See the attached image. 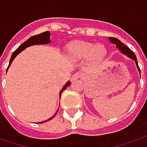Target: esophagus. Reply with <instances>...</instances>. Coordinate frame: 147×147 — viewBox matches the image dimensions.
<instances>
[{"label":"esophagus","instance_id":"34e87169","mask_svg":"<svg viewBox=\"0 0 147 147\" xmlns=\"http://www.w3.org/2000/svg\"><path fill=\"white\" fill-rule=\"evenodd\" d=\"M82 78V74L80 73V72H77V73L74 74L73 76H72V77H71V80H76L78 79H81Z\"/></svg>","mask_w":147,"mask_h":147}]
</instances>
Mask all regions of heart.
I'll use <instances>...</instances> for the list:
<instances>
[{
    "instance_id": "obj_1",
    "label": "heart",
    "mask_w": 147,
    "mask_h": 147,
    "mask_svg": "<svg viewBox=\"0 0 147 147\" xmlns=\"http://www.w3.org/2000/svg\"><path fill=\"white\" fill-rule=\"evenodd\" d=\"M106 53L101 45H96L88 42L77 41L67 47V54L73 60H81L89 58L91 61L96 63L102 59Z\"/></svg>"
}]
</instances>
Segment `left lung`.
<instances>
[{"label": "left lung", "mask_w": 147, "mask_h": 147, "mask_svg": "<svg viewBox=\"0 0 147 147\" xmlns=\"http://www.w3.org/2000/svg\"><path fill=\"white\" fill-rule=\"evenodd\" d=\"M109 38L110 42L113 43V44H115L116 47H117V48L119 49L120 51L122 53L123 55H126V56H128L129 59H133V60H134L135 63H136L137 68H138V70L139 73L141 74L140 68H139V67H138V61H137V57L136 55H135V54L127 46H125L124 43H122L119 39H117V38H113V37H110V38Z\"/></svg>", "instance_id": "1"}]
</instances>
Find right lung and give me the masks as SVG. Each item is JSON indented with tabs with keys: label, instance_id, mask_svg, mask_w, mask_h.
<instances>
[{
	"label": "right lung",
	"instance_id": "right-lung-1",
	"mask_svg": "<svg viewBox=\"0 0 147 147\" xmlns=\"http://www.w3.org/2000/svg\"><path fill=\"white\" fill-rule=\"evenodd\" d=\"M50 36H51V33L49 31H46L43 32V33H42V34H37V35H34L30 37L29 39H27L25 42H23L22 45H20L19 46V47L16 51H14V52L13 53V55H12V56H11L10 59H9V66H8V67H7L6 69V72L8 69H9V66L11 65V63H12V62L13 61V59H15V57L17 56L18 55L19 53H21L23 50L28 47H30V46H34V45H38V44H48L51 42V40H50ZM71 84V82L68 81L67 82V84H66L65 85L63 86V88H62V90L60 91V93H59V97H60L61 93L63 92V91L65 90L66 88H67V87H68ZM58 112V110H57ZM57 112L55 113V115L51 117L50 119L47 120L46 121H50L51 119H52L53 117L55 116V114L57 113ZM44 121H41V122H38V123H43Z\"/></svg>",
	"mask_w": 147,
	"mask_h": 147
}]
</instances>
